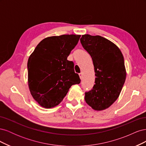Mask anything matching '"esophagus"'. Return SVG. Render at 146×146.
Listing matches in <instances>:
<instances>
[{"instance_id":"1","label":"esophagus","mask_w":146,"mask_h":146,"mask_svg":"<svg viewBox=\"0 0 146 146\" xmlns=\"http://www.w3.org/2000/svg\"><path fill=\"white\" fill-rule=\"evenodd\" d=\"M79 76H80V79L82 80H83V74H82V73H80V74H79Z\"/></svg>"}]
</instances>
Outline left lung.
<instances>
[{"instance_id":"left-lung-1","label":"left lung","mask_w":146,"mask_h":146,"mask_svg":"<svg viewBox=\"0 0 146 146\" xmlns=\"http://www.w3.org/2000/svg\"><path fill=\"white\" fill-rule=\"evenodd\" d=\"M80 42L91 56L96 77L92 89L85 92V100L93 110L102 111L121 93L126 78L123 56L116 44L99 35H83Z\"/></svg>"}]
</instances>
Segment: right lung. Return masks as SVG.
Listing matches in <instances>:
<instances>
[{
    "label": "right lung",
    "instance_id": "add662e5",
    "mask_svg": "<svg viewBox=\"0 0 146 146\" xmlns=\"http://www.w3.org/2000/svg\"><path fill=\"white\" fill-rule=\"evenodd\" d=\"M81 35H63L46 38L30 55L27 63L28 85L33 99L46 108L58 105L72 85L80 79L67 60Z\"/></svg>",
    "mask_w": 146,
    "mask_h": 146
}]
</instances>
